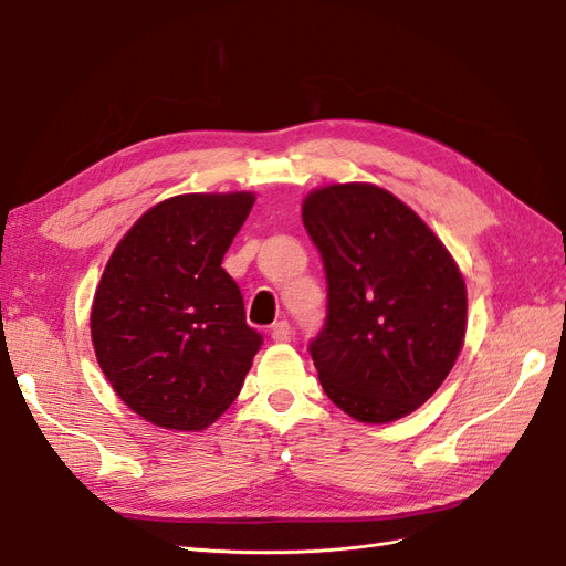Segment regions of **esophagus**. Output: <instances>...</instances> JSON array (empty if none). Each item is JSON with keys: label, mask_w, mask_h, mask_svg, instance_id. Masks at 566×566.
I'll use <instances>...</instances> for the list:
<instances>
[{"label": "esophagus", "mask_w": 566, "mask_h": 566, "mask_svg": "<svg viewBox=\"0 0 566 566\" xmlns=\"http://www.w3.org/2000/svg\"><path fill=\"white\" fill-rule=\"evenodd\" d=\"M290 337H293V328H290L287 321H279L271 328V339L273 342H290Z\"/></svg>", "instance_id": "1"}]
</instances>
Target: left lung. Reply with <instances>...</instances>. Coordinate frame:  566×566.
I'll return each mask as SVG.
<instances>
[{
    "mask_svg": "<svg viewBox=\"0 0 566 566\" xmlns=\"http://www.w3.org/2000/svg\"><path fill=\"white\" fill-rule=\"evenodd\" d=\"M328 314L310 354L328 399L361 422L413 413L447 380L465 339V281L424 221L373 184L310 193Z\"/></svg>",
    "mask_w": 566,
    "mask_h": 566,
    "instance_id": "obj_1",
    "label": "left lung"
}]
</instances>
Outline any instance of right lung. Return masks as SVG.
I'll use <instances>...</instances> for the list:
<instances>
[{"instance_id":"obj_1","label":"right lung","mask_w":566,"mask_h":566,"mask_svg":"<svg viewBox=\"0 0 566 566\" xmlns=\"http://www.w3.org/2000/svg\"><path fill=\"white\" fill-rule=\"evenodd\" d=\"M252 193H186L158 202L113 250L92 306L106 380L165 430H202L235 401L262 335L221 260Z\"/></svg>"}]
</instances>
